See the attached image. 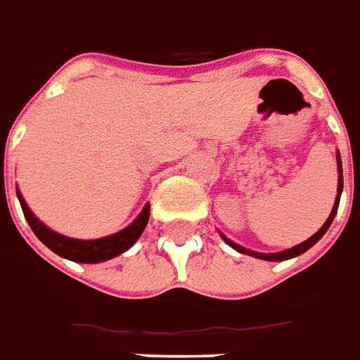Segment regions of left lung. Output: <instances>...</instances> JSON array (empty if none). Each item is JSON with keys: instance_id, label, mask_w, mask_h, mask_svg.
I'll use <instances>...</instances> for the list:
<instances>
[{"instance_id": "1", "label": "left lung", "mask_w": 360, "mask_h": 360, "mask_svg": "<svg viewBox=\"0 0 360 360\" xmlns=\"http://www.w3.org/2000/svg\"><path fill=\"white\" fill-rule=\"evenodd\" d=\"M338 172H339V182H338V198H335V203H333V209H331L330 217H328V221L323 223L322 229L318 231L316 234H312L308 240L300 242V244H297V246H292V248L289 250H283V252H277V254H259V252H252V250H246L242 248V246H238V244H234L233 240H229L226 236H223V240L229 244V246H233L234 250H238L240 254H248V256H254V257H259V259H266V262H283V259H290V257H297L300 256V254H304L308 248H312L316 242L322 238L323 234H326V231L330 229L331 221H333V217H335V213H338V207H339V198H341V192H343V170H341V157H339L338 153Z\"/></svg>"}]
</instances>
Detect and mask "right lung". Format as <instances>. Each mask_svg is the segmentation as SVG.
<instances>
[{
    "label": "right lung",
    "mask_w": 360,
    "mask_h": 360,
    "mask_svg": "<svg viewBox=\"0 0 360 360\" xmlns=\"http://www.w3.org/2000/svg\"><path fill=\"white\" fill-rule=\"evenodd\" d=\"M17 198L21 201L25 219L29 221L30 229L38 236V240L42 242L44 246H48L52 252H56L58 256L71 259V262H79V264L106 262V259L120 256L127 248H131L145 231L147 223H149V209H151L149 205H145L143 211L139 213V217L135 219L134 223L126 226L124 231H120V233L104 236V238H96V240H79V238H70V236L53 233L52 229H48L40 219H37L34 213L29 209V205H27L22 193L19 192V188H17Z\"/></svg>",
    "instance_id": "right-lung-1"
}]
</instances>
